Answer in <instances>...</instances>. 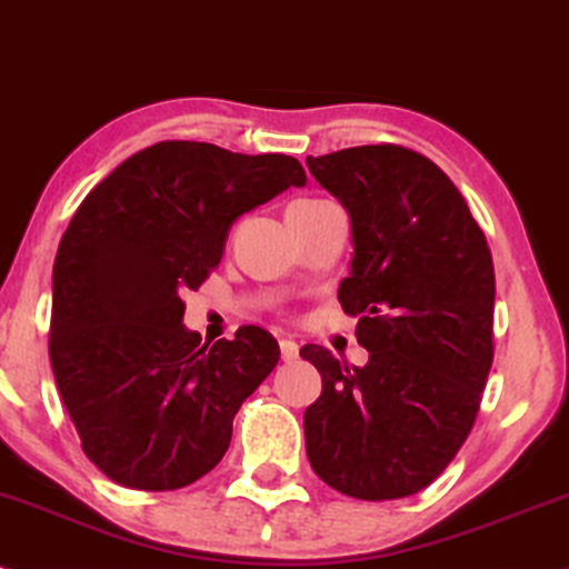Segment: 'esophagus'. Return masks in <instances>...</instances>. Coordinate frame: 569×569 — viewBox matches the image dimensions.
<instances>
[{"label":"esophagus","instance_id":"obj_1","mask_svg":"<svg viewBox=\"0 0 569 569\" xmlns=\"http://www.w3.org/2000/svg\"><path fill=\"white\" fill-rule=\"evenodd\" d=\"M280 358L283 362H291L299 358V345L293 339H280Z\"/></svg>","mask_w":569,"mask_h":569}]
</instances>
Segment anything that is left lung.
<instances>
[{"instance_id": "obj_1", "label": "left lung", "mask_w": 569, "mask_h": 569, "mask_svg": "<svg viewBox=\"0 0 569 569\" xmlns=\"http://www.w3.org/2000/svg\"><path fill=\"white\" fill-rule=\"evenodd\" d=\"M307 167L350 214L339 302L368 350L362 368L318 345L299 352L323 376L305 410L307 458L345 496H413L453 461L480 410L496 302L488 241L450 177L416 150L345 148Z\"/></svg>"}]
</instances>
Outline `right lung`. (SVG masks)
<instances>
[{
	"label": "right lung",
	"mask_w": 569,
	"mask_h": 569,
	"mask_svg": "<svg viewBox=\"0 0 569 569\" xmlns=\"http://www.w3.org/2000/svg\"><path fill=\"white\" fill-rule=\"evenodd\" d=\"M305 182L293 156L163 140L81 201L52 267L50 362L81 450L108 480L177 490L222 461L278 341L243 326L201 345L180 293L209 278L238 217Z\"/></svg>",
	"instance_id": "right-lung-1"
}]
</instances>
